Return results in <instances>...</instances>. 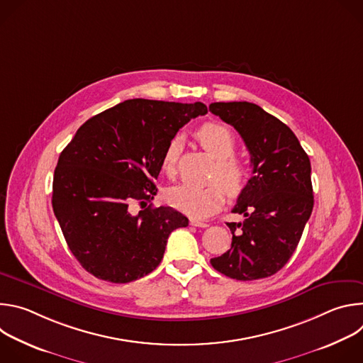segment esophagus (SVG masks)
Segmentation results:
<instances>
[{"label":"esophagus","instance_id":"obj_1","mask_svg":"<svg viewBox=\"0 0 363 363\" xmlns=\"http://www.w3.org/2000/svg\"><path fill=\"white\" fill-rule=\"evenodd\" d=\"M189 224H191L192 227H199V228H206V227H208V224L203 223V221H198V220H191Z\"/></svg>","mask_w":363,"mask_h":363}]
</instances>
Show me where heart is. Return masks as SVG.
<instances>
[{
	"label": "heart",
	"mask_w": 363,
	"mask_h": 363,
	"mask_svg": "<svg viewBox=\"0 0 363 363\" xmlns=\"http://www.w3.org/2000/svg\"><path fill=\"white\" fill-rule=\"evenodd\" d=\"M196 139L201 146L217 160L211 174V181L217 182L205 186H172L167 192V199L181 213L202 220L208 218L221 208L224 203L223 188L230 196H237L242 192L248 182V169L242 161L233 157L235 152V139L227 126L214 122L203 123L196 130ZM181 147V139L172 138L164 150L161 168L168 178L177 175Z\"/></svg>",
	"instance_id": "heart-1"
}]
</instances>
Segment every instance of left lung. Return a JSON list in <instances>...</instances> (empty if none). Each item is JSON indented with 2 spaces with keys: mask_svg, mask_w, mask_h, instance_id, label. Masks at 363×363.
Returning a JSON list of instances; mask_svg holds the SVG:
<instances>
[{
  "mask_svg": "<svg viewBox=\"0 0 363 363\" xmlns=\"http://www.w3.org/2000/svg\"><path fill=\"white\" fill-rule=\"evenodd\" d=\"M210 112L234 126L251 157L252 177L228 223L231 248L211 258L221 274L247 281L276 274L293 255L313 210L310 160L291 129L248 101H217Z\"/></svg>",
  "mask_w": 363,
  "mask_h": 363,
  "instance_id": "1",
  "label": "left lung"
}]
</instances>
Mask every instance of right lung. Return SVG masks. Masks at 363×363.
Returning a JSON list of instances; mask_svg holds the SVG:
<instances>
[{"label":"right lung","instance_id":"right-lung-1","mask_svg":"<svg viewBox=\"0 0 363 363\" xmlns=\"http://www.w3.org/2000/svg\"><path fill=\"white\" fill-rule=\"evenodd\" d=\"M206 106L130 99L84 122L60 153L55 216L82 267L100 280L129 283L157 269L169 234L188 225L171 206L152 208L168 142ZM139 201L143 210L130 213Z\"/></svg>","mask_w":363,"mask_h":363}]
</instances>
